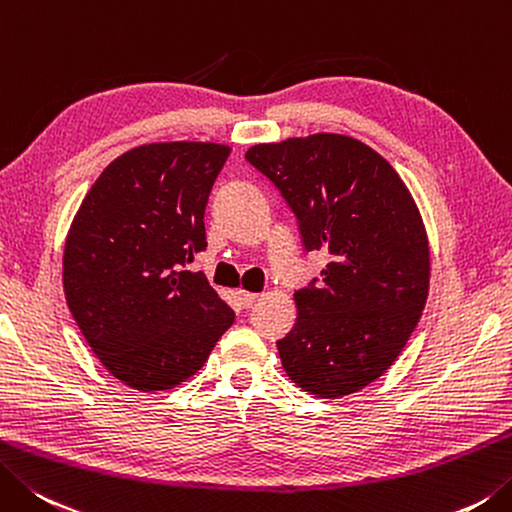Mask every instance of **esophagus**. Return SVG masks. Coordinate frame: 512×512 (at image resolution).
Wrapping results in <instances>:
<instances>
[{
  "label": "esophagus",
  "mask_w": 512,
  "mask_h": 512,
  "mask_svg": "<svg viewBox=\"0 0 512 512\" xmlns=\"http://www.w3.org/2000/svg\"><path fill=\"white\" fill-rule=\"evenodd\" d=\"M258 298L260 296L254 294V292H247V289H238V301L243 307H252L258 301Z\"/></svg>",
  "instance_id": "obj_1"
}]
</instances>
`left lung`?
I'll use <instances>...</instances> for the list:
<instances>
[{
	"label": "left lung",
	"instance_id": "1",
	"mask_svg": "<svg viewBox=\"0 0 512 512\" xmlns=\"http://www.w3.org/2000/svg\"><path fill=\"white\" fill-rule=\"evenodd\" d=\"M298 218L321 283L294 292L296 325L278 341L298 388L341 399L399 359L426 307L430 245L417 202L381 153L341 133L254 144L245 153Z\"/></svg>",
	"mask_w": 512,
	"mask_h": 512
}]
</instances>
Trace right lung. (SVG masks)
Here are the masks:
<instances>
[{
	"mask_svg": "<svg viewBox=\"0 0 512 512\" xmlns=\"http://www.w3.org/2000/svg\"><path fill=\"white\" fill-rule=\"evenodd\" d=\"M227 144H140L106 167L64 243L69 310L93 354L140 392L171 390L207 363L234 312L187 263L207 247L205 207Z\"/></svg>",
	"mask_w": 512,
	"mask_h": 512,
	"instance_id": "obj_1",
	"label": "right lung"
}]
</instances>
